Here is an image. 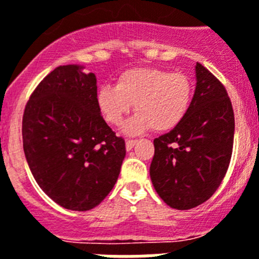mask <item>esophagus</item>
<instances>
[{
    "instance_id": "esophagus-1",
    "label": "esophagus",
    "mask_w": 259,
    "mask_h": 259,
    "mask_svg": "<svg viewBox=\"0 0 259 259\" xmlns=\"http://www.w3.org/2000/svg\"><path fill=\"white\" fill-rule=\"evenodd\" d=\"M136 143H137L136 139H127L126 143H125V146H126V150H127V151H130V150H132V148L134 147V145H136Z\"/></svg>"
}]
</instances>
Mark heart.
<instances>
[{"mask_svg": "<svg viewBox=\"0 0 259 259\" xmlns=\"http://www.w3.org/2000/svg\"><path fill=\"white\" fill-rule=\"evenodd\" d=\"M192 82L183 73L136 67L121 73L116 87L99 89L96 103L108 123L120 126L136 104L138 113L126 123L129 134L145 132H168L186 116L192 103Z\"/></svg>", "mask_w": 259, "mask_h": 259, "instance_id": "b5f03b06", "label": "heart"}]
</instances>
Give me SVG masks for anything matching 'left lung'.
Returning a JSON list of instances; mask_svg holds the SVG:
<instances>
[{
	"label": "left lung",
	"mask_w": 259,
	"mask_h": 259,
	"mask_svg": "<svg viewBox=\"0 0 259 259\" xmlns=\"http://www.w3.org/2000/svg\"><path fill=\"white\" fill-rule=\"evenodd\" d=\"M194 96L184 120L154 139L152 185L168 206L194 208L217 192L228 169L235 114L226 87L201 64L195 65Z\"/></svg>",
	"instance_id": "1"
}]
</instances>
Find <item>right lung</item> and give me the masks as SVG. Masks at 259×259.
<instances>
[{
  "label": "right lung",
  "mask_w": 259,
  "mask_h": 259,
  "mask_svg": "<svg viewBox=\"0 0 259 259\" xmlns=\"http://www.w3.org/2000/svg\"><path fill=\"white\" fill-rule=\"evenodd\" d=\"M94 73L56 67L24 108L23 150L33 179L64 208L87 211L109 194L126 155L125 141L107 125L96 103Z\"/></svg>",
  "instance_id": "add662e5"
}]
</instances>
